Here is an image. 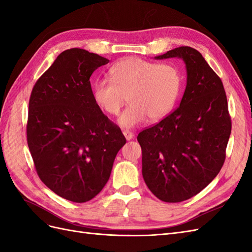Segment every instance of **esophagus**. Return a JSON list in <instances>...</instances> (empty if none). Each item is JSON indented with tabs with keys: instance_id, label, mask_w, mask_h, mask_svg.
I'll use <instances>...</instances> for the list:
<instances>
[{
	"instance_id": "obj_1",
	"label": "esophagus",
	"mask_w": 252,
	"mask_h": 252,
	"mask_svg": "<svg viewBox=\"0 0 252 252\" xmlns=\"http://www.w3.org/2000/svg\"><path fill=\"white\" fill-rule=\"evenodd\" d=\"M123 134L126 138V140H131L133 138V133L130 130H123Z\"/></svg>"
}]
</instances>
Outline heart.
<instances>
[{
	"mask_svg": "<svg viewBox=\"0 0 252 252\" xmlns=\"http://www.w3.org/2000/svg\"><path fill=\"white\" fill-rule=\"evenodd\" d=\"M110 80L94 85V100L109 116H117L127 101L130 105L122 113V127H134L146 120L155 122L168 116L178 101L182 87L180 70L172 64H158L140 58H128L112 66Z\"/></svg>",
	"mask_w": 252,
	"mask_h": 252,
	"instance_id": "b5f03b06",
	"label": "heart"
}]
</instances>
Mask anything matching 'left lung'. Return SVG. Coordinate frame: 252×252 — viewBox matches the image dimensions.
Returning <instances> with one entry per match:
<instances>
[{
  "mask_svg": "<svg viewBox=\"0 0 252 252\" xmlns=\"http://www.w3.org/2000/svg\"><path fill=\"white\" fill-rule=\"evenodd\" d=\"M181 58L187 85L180 106L142 130V173L150 191L167 203L194 196L215 179L226 158L231 118L223 83L194 48L181 46L156 59Z\"/></svg>",
  "mask_w": 252,
  "mask_h": 252,
  "instance_id": "8db88e82",
  "label": "left lung"
}]
</instances>
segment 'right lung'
<instances>
[{"label": "right lung", "mask_w": 252, "mask_h": 252, "mask_svg": "<svg viewBox=\"0 0 252 252\" xmlns=\"http://www.w3.org/2000/svg\"><path fill=\"white\" fill-rule=\"evenodd\" d=\"M109 60L85 49L60 53L29 98L27 144L35 171L53 192L85 203L109 180L126 139L94 100L90 77Z\"/></svg>", "instance_id": "obj_1"}]
</instances>
